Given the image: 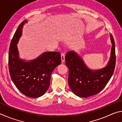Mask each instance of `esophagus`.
I'll use <instances>...</instances> for the list:
<instances>
[{
  "label": "esophagus",
  "instance_id": "1",
  "mask_svg": "<svg viewBox=\"0 0 122 122\" xmlns=\"http://www.w3.org/2000/svg\"><path fill=\"white\" fill-rule=\"evenodd\" d=\"M61 61L62 63H63L65 60V54L64 53H62L61 55Z\"/></svg>",
  "mask_w": 122,
  "mask_h": 122
}]
</instances>
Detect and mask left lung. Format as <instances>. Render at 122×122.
<instances>
[{"label":"left lung","instance_id":"1","mask_svg":"<svg viewBox=\"0 0 122 122\" xmlns=\"http://www.w3.org/2000/svg\"><path fill=\"white\" fill-rule=\"evenodd\" d=\"M110 37L112 44L110 57L107 65L102 68L90 69L82 57L74 51H69L66 54L65 61L69 69V86L75 95L88 97L97 94L110 80L116 63L115 41L111 34Z\"/></svg>","mask_w":122,"mask_h":122}]
</instances>
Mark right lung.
<instances>
[{
    "mask_svg": "<svg viewBox=\"0 0 122 122\" xmlns=\"http://www.w3.org/2000/svg\"><path fill=\"white\" fill-rule=\"evenodd\" d=\"M25 20L18 27L10 44L9 67L12 81L20 92L29 97L42 96L50 85L53 70L61 63L59 52H44L36 59L26 60L20 57L17 45L22 34Z\"/></svg>",
    "mask_w": 122,
    "mask_h": 122,
    "instance_id": "right-lung-1",
    "label": "right lung"
}]
</instances>
